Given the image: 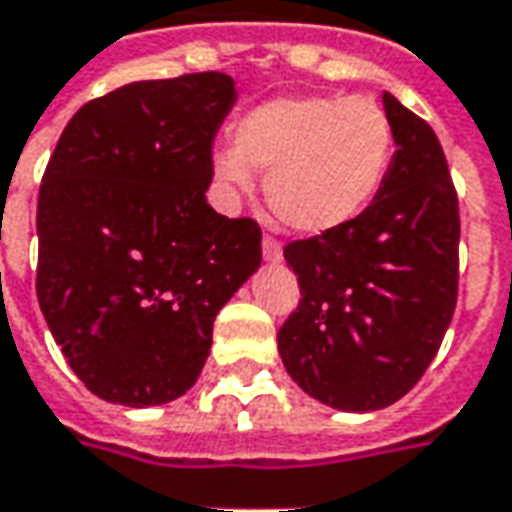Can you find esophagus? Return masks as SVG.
Instances as JSON below:
<instances>
[{
    "label": "esophagus",
    "mask_w": 512,
    "mask_h": 512,
    "mask_svg": "<svg viewBox=\"0 0 512 512\" xmlns=\"http://www.w3.org/2000/svg\"><path fill=\"white\" fill-rule=\"evenodd\" d=\"M263 260H266V263H280L282 260L280 241H277V238H271V235L263 238Z\"/></svg>",
    "instance_id": "obj_1"
}]
</instances>
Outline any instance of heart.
Returning a JSON list of instances; mask_svg holds the SVG:
<instances>
[{
    "mask_svg": "<svg viewBox=\"0 0 512 512\" xmlns=\"http://www.w3.org/2000/svg\"><path fill=\"white\" fill-rule=\"evenodd\" d=\"M232 146L210 155L216 180L232 194L255 188L266 171V202L293 232L327 235L357 221L391 171V116L363 96H271L230 127Z\"/></svg>",
    "mask_w": 512,
    "mask_h": 512,
    "instance_id": "b5f03b06",
    "label": "heart"
}]
</instances>
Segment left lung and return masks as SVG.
<instances>
[{"label": "left lung", "instance_id": "left-lung-1", "mask_svg": "<svg viewBox=\"0 0 512 512\" xmlns=\"http://www.w3.org/2000/svg\"><path fill=\"white\" fill-rule=\"evenodd\" d=\"M388 180L343 230L285 246L299 307L277 346L291 380L324 405L368 413L427 371L457 305V194L438 135L396 96Z\"/></svg>", "mask_w": 512, "mask_h": 512}]
</instances>
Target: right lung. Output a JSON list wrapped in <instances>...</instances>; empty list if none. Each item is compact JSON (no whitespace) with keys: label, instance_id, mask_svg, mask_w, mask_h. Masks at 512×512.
I'll return each instance as SVG.
<instances>
[{"label":"right lung","instance_id":"1","mask_svg":"<svg viewBox=\"0 0 512 512\" xmlns=\"http://www.w3.org/2000/svg\"><path fill=\"white\" fill-rule=\"evenodd\" d=\"M221 71L144 80L82 105L38 194V305L105 402L166 405L205 366L219 310L260 266V227L207 205L235 105Z\"/></svg>","mask_w":512,"mask_h":512}]
</instances>
